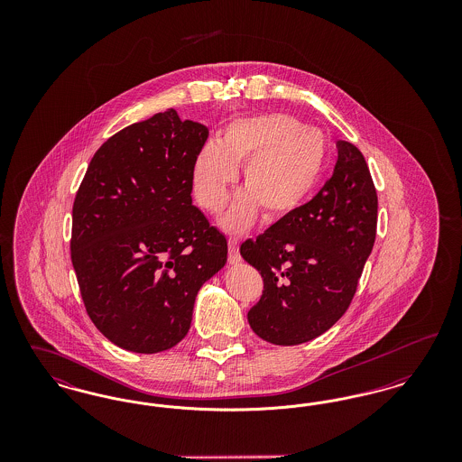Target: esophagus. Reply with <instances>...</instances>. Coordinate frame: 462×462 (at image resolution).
Instances as JSON below:
<instances>
[{"mask_svg":"<svg viewBox=\"0 0 462 462\" xmlns=\"http://www.w3.org/2000/svg\"><path fill=\"white\" fill-rule=\"evenodd\" d=\"M242 262L239 254V242L237 239H228V263L239 264Z\"/></svg>","mask_w":462,"mask_h":462,"instance_id":"1","label":"esophagus"}]
</instances>
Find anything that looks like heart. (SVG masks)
Listing matches in <instances>:
<instances>
[{
	"label": "heart",
	"mask_w": 462,
	"mask_h": 462,
	"mask_svg": "<svg viewBox=\"0 0 462 462\" xmlns=\"http://www.w3.org/2000/svg\"><path fill=\"white\" fill-rule=\"evenodd\" d=\"M244 166L241 192L223 215L221 226L241 234L263 213L268 223L296 213L317 189L328 164L326 134L296 117L272 112L232 121L218 142H206L192 162L199 204L220 211Z\"/></svg>",
	"instance_id": "heart-1"
}]
</instances>
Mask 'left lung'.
<instances>
[{
	"label": "left lung",
	"instance_id": "left-lung-1",
	"mask_svg": "<svg viewBox=\"0 0 462 462\" xmlns=\"http://www.w3.org/2000/svg\"><path fill=\"white\" fill-rule=\"evenodd\" d=\"M377 225V196L362 152L337 142L334 173L289 218L241 245L263 277L262 300L249 310L262 339L294 346L330 329L350 307Z\"/></svg>",
	"mask_w": 462,
	"mask_h": 462
}]
</instances>
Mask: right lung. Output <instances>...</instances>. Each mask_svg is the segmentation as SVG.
Segmentation results:
<instances>
[{
  "mask_svg": "<svg viewBox=\"0 0 462 462\" xmlns=\"http://www.w3.org/2000/svg\"><path fill=\"white\" fill-rule=\"evenodd\" d=\"M209 130L175 109L116 133L72 208L70 258L91 322L134 353L173 348L226 239L192 204V162Z\"/></svg>",
  "mask_w": 462,
  "mask_h": 462,
  "instance_id": "right-lung-1",
  "label": "right lung"
}]
</instances>
